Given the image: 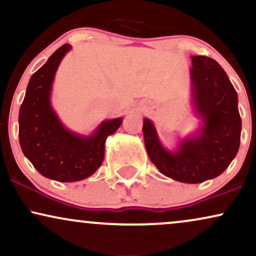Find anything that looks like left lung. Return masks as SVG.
<instances>
[{"label": "left lung", "instance_id": "8db88e82", "mask_svg": "<svg viewBox=\"0 0 256 256\" xmlns=\"http://www.w3.org/2000/svg\"><path fill=\"white\" fill-rule=\"evenodd\" d=\"M190 58L192 104L200 119L198 130L184 137L176 149L168 150L152 120L144 118L143 136L149 158L163 175L180 182L199 184L217 178L235 158L242 122L237 93L223 68L210 57Z\"/></svg>", "mask_w": 256, "mask_h": 256}]
</instances>
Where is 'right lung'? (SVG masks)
Masks as SVG:
<instances>
[{
	"label": "right lung",
	"instance_id": "add662e5",
	"mask_svg": "<svg viewBox=\"0 0 256 256\" xmlns=\"http://www.w3.org/2000/svg\"><path fill=\"white\" fill-rule=\"evenodd\" d=\"M72 45L64 44L33 74L19 112V140L24 155L42 176L74 182L93 175L104 161L107 137L122 118L104 120L89 136L70 131L52 108L54 75Z\"/></svg>",
	"mask_w": 256,
	"mask_h": 256
}]
</instances>
